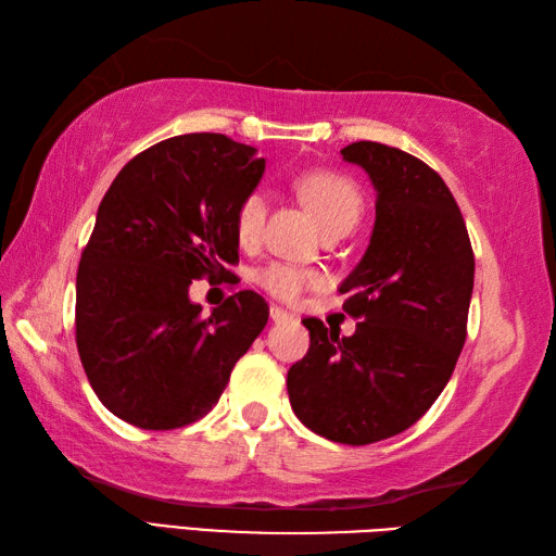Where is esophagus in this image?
<instances>
[{
  "mask_svg": "<svg viewBox=\"0 0 556 556\" xmlns=\"http://www.w3.org/2000/svg\"><path fill=\"white\" fill-rule=\"evenodd\" d=\"M269 317H271V323H289V320H293V315H289L285 308H277V305H271V308H269Z\"/></svg>",
  "mask_w": 556,
  "mask_h": 556,
  "instance_id": "1",
  "label": "esophagus"
}]
</instances>
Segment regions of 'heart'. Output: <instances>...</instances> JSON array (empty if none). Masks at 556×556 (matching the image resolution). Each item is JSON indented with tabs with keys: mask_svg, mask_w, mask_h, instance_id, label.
Returning <instances> with one entry per match:
<instances>
[{
	"mask_svg": "<svg viewBox=\"0 0 556 556\" xmlns=\"http://www.w3.org/2000/svg\"><path fill=\"white\" fill-rule=\"evenodd\" d=\"M299 198L308 207L315 219L320 222L323 231L334 229H353L361 219L363 198L358 186L349 176L332 169H308L301 172L293 179ZM267 215L265 195L260 191L245 193L233 212V233L236 241L243 248H253L263 236ZM260 289H265L269 296L285 303H299L308 289L323 285V277L315 269L289 265V263H269L255 275Z\"/></svg>",
	"mask_w": 556,
	"mask_h": 556,
	"instance_id": "obj_1",
	"label": "heart"
}]
</instances>
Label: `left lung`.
<instances>
[{
	"label": "left lung",
	"mask_w": 556,
	"mask_h": 556,
	"mask_svg": "<svg viewBox=\"0 0 556 556\" xmlns=\"http://www.w3.org/2000/svg\"><path fill=\"white\" fill-rule=\"evenodd\" d=\"M375 184V229L339 293L356 332L305 317L311 349L287 389L299 420L351 446L418 422L442 394L468 334L476 255L442 176L399 148L358 140L341 150Z\"/></svg>",
	"instance_id": "1"
}]
</instances>
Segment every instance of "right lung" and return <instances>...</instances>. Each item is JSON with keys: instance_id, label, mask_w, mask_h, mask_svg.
I'll use <instances>...</instances> for the list:
<instances>
[{"instance_id": "right-lung-1", "label": "right lung", "mask_w": 556, "mask_h": 556, "mask_svg": "<svg viewBox=\"0 0 556 556\" xmlns=\"http://www.w3.org/2000/svg\"><path fill=\"white\" fill-rule=\"evenodd\" d=\"M265 172L255 148L222 134L174 136L138 152L104 193L76 275V346L92 392L140 430L205 416L267 325L255 291L210 315L193 279L239 263L233 212Z\"/></svg>"}]
</instances>
